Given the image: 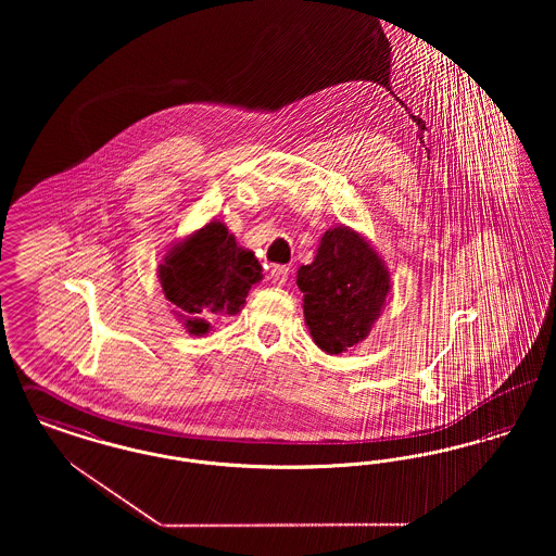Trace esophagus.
Returning a JSON list of instances; mask_svg holds the SVG:
<instances>
[{"instance_id": "esophagus-1", "label": "esophagus", "mask_w": 556, "mask_h": 556, "mask_svg": "<svg viewBox=\"0 0 556 556\" xmlns=\"http://www.w3.org/2000/svg\"><path fill=\"white\" fill-rule=\"evenodd\" d=\"M288 275H290L288 266L275 265L270 268V283L273 286H283L288 281Z\"/></svg>"}]
</instances>
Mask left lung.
Masks as SVG:
<instances>
[{"mask_svg": "<svg viewBox=\"0 0 556 556\" xmlns=\"http://www.w3.org/2000/svg\"><path fill=\"white\" fill-rule=\"evenodd\" d=\"M304 320L315 344L342 354L367 340L390 293V273L369 241L348 227L325 231L317 256L298 268Z\"/></svg>", "mask_w": 556, "mask_h": 556, "instance_id": "8db88e82", "label": "left lung"}]
</instances>
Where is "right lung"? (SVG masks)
Listing matches in <instances>:
<instances>
[{"label": "right lung", "mask_w": 556, "mask_h": 556, "mask_svg": "<svg viewBox=\"0 0 556 556\" xmlns=\"http://www.w3.org/2000/svg\"><path fill=\"white\" fill-rule=\"evenodd\" d=\"M261 270L254 252L239 248L220 220H211L166 254L159 279L187 331L204 336L212 315H238L250 288L263 279Z\"/></svg>", "instance_id": "right-lung-1"}]
</instances>
